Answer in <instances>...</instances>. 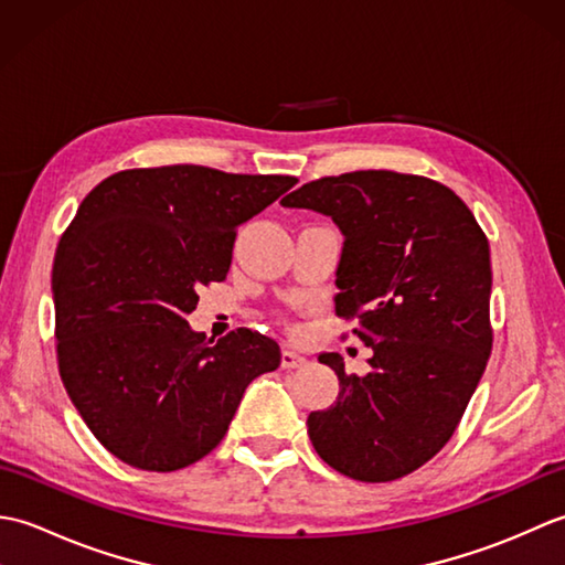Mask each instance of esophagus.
<instances>
[{
  "mask_svg": "<svg viewBox=\"0 0 565 565\" xmlns=\"http://www.w3.org/2000/svg\"><path fill=\"white\" fill-rule=\"evenodd\" d=\"M306 364H308L306 354L291 350V347H286V350L281 352V366H284V369H301V366H306Z\"/></svg>",
  "mask_w": 565,
  "mask_h": 565,
  "instance_id": "34e87169",
  "label": "esophagus"
}]
</instances>
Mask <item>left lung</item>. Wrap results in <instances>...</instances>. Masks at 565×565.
<instances>
[{
  "label": "left lung",
  "mask_w": 565,
  "mask_h": 565,
  "mask_svg": "<svg viewBox=\"0 0 565 565\" xmlns=\"http://www.w3.org/2000/svg\"><path fill=\"white\" fill-rule=\"evenodd\" d=\"M281 203L340 227L334 310L374 352L366 376L344 374L340 354L318 356L340 393L308 415L310 441L354 481L413 473L449 441L488 364V237L451 189L388 170L318 179Z\"/></svg>",
  "instance_id": "obj_1"
}]
</instances>
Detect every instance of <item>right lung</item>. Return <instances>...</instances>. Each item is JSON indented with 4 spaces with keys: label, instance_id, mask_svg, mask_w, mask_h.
<instances>
[{
    "label": "right lung",
    "instance_id": "1",
    "mask_svg": "<svg viewBox=\"0 0 565 565\" xmlns=\"http://www.w3.org/2000/svg\"><path fill=\"white\" fill-rule=\"evenodd\" d=\"M298 182L199 164L126 170L79 203L53 262L57 366L106 449L177 471L218 447L243 393L281 364L267 334L218 342L186 316L231 269L237 227Z\"/></svg>",
    "mask_w": 565,
    "mask_h": 565
}]
</instances>
